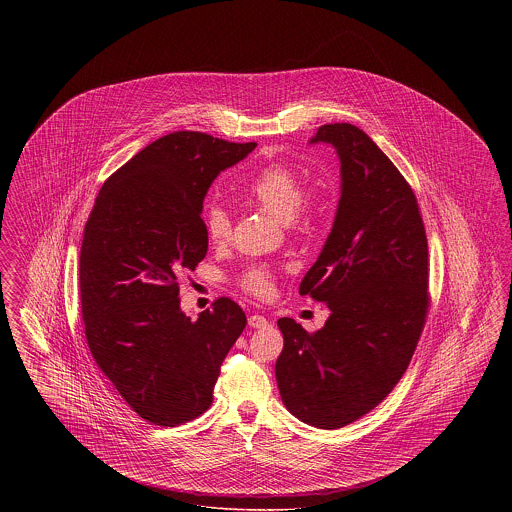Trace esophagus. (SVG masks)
<instances>
[{
  "mask_svg": "<svg viewBox=\"0 0 512 512\" xmlns=\"http://www.w3.org/2000/svg\"><path fill=\"white\" fill-rule=\"evenodd\" d=\"M247 322L251 328H267L268 326V318L263 315H251L247 318Z\"/></svg>",
  "mask_w": 512,
  "mask_h": 512,
  "instance_id": "esophagus-1",
  "label": "esophagus"
}]
</instances>
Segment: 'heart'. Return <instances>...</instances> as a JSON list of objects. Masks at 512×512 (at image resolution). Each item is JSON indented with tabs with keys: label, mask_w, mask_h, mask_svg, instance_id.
<instances>
[{
	"label": "heart",
	"mask_w": 512,
	"mask_h": 512,
	"mask_svg": "<svg viewBox=\"0 0 512 512\" xmlns=\"http://www.w3.org/2000/svg\"><path fill=\"white\" fill-rule=\"evenodd\" d=\"M247 195L276 219L288 222L297 234L315 228L324 215L322 197L317 192H305L301 176L286 163L263 167L247 184ZM203 226L213 244H224L232 234V219L222 205L207 207ZM272 282L274 274L267 265H249L238 276L240 288L257 297L268 295Z\"/></svg>",
	"instance_id": "1"
}]
</instances>
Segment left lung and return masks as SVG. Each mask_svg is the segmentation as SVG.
Segmentation results:
<instances>
[{"label":"left lung","mask_w":512,"mask_h":512,"mask_svg":"<svg viewBox=\"0 0 512 512\" xmlns=\"http://www.w3.org/2000/svg\"><path fill=\"white\" fill-rule=\"evenodd\" d=\"M317 142L340 155L341 197L299 293L332 315L317 332L280 318L274 370L293 416L336 430L380 405L405 374L430 309V259L416 195L388 155L349 122L322 124Z\"/></svg>","instance_id":"1"}]
</instances>
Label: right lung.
Listing matches in <instances>:
<instances>
[{"instance_id":"1","label":"right lung","mask_w":512,"mask_h":512,"mask_svg":"<svg viewBox=\"0 0 512 512\" xmlns=\"http://www.w3.org/2000/svg\"><path fill=\"white\" fill-rule=\"evenodd\" d=\"M255 146L194 130L167 134L105 180L86 220L78 274L90 353L128 407L155 426H180L211 407L220 365L247 324L228 297L186 317L176 278L207 255L209 186Z\"/></svg>"}]
</instances>
